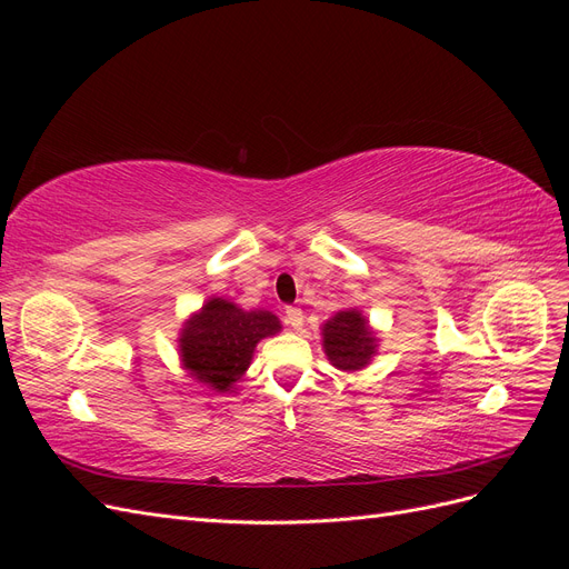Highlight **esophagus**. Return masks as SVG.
Wrapping results in <instances>:
<instances>
[{
  "label": "esophagus",
  "instance_id": "esophagus-1",
  "mask_svg": "<svg viewBox=\"0 0 569 569\" xmlns=\"http://www.w3.org/2000/svg\"><path fill=\"white\" fill-rule=\"evenodd\" d=\"M284 320H287V325L295 327V330H301V325H303V311H301L299 306H287V308H284Z\"/></svg>",
  "mask_w": 569,
  "mask_h": 569
}]
</instances>
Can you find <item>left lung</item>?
Segmentation results:
<instances>
[{
    "instance_id": "8db88e82",
    "label": "left lung",
    "mask_w": 569,
    "mask_h": 569,
    "mask_svg": "<svg viewBox=\"0 0 569 569\" xmlns=\"http://www.w3.org/2000/svg\"><path fill=\"white\" fill-rule=\"evenodd\" d=\"M322 347L330 363L339 370H360L375 353V337L366 318L353 311H341L322 327Z\"/></svg>"
}]
</instances>
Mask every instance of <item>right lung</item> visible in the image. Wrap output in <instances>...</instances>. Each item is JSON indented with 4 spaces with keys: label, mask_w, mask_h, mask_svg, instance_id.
Here are the masks:
<instances>
[{
    "label": "right lung",
    "mask_w": 569,
    "mask_h": 569,
    "mask_svg": "<svg viewBox=\"0 0 569 569\" xmlns=\"http://www.w3.org/2000/svg\"><path fill=\"white\" fill-rule=\"evenodd\" d=\"M274 332L280 320L270 311H242L226 299H211L184 325L182 366L194 380L228 391L249 368L256 343Z\"/></svg>",
    "instance_id": "obj_1"
}]
</instances>
